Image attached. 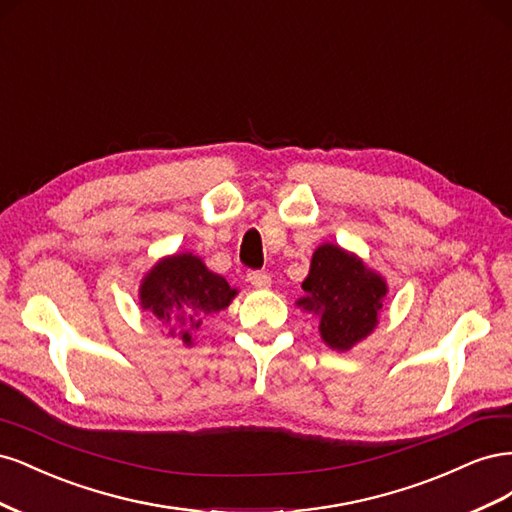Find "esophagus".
<instances>
[{
  "label": "esophagus",
  "mask_w": 512,
  "mask_h": 512,
  "mask_svg": "<svg viewBox=\"0 0 512 512\" xmlns=\"http://www.w3.org/2000/svg\"><path fill=\"white\" fill-rule=\"evenodd\" d=\"M247 282H250L256 288H269L271 277L265 271H250V273H247Z\"/></svg>",
  "instance_id": "34e87169"
}]
</instances>
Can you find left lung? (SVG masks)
Returning <instances> with one entry per match:
<instances>
[{
    "instance_id": "left-lung-1",
    "label": "left lung",
    "mask_w": 512,
    "mask_h": 512,
    "mask_svg": "<svg viewBox=\"0 0 512 512\" xmlns=\"http://www.w3.org/2000/svg\"><path fill=\"white\" fill-rule=\"evenodd\" d=\"M297 307L320 318V337L331 350L348 352L380 322L389 284L361 256L335 243H322L309 262Z\"/></svg>"
}]
</instances>
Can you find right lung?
Returning <instances> with one entry per match:
<instances>
[{"mask_svg": "<svg viewBox=\"0 0 512 512\" xmlns=\"http://www.w3.org/2000/svg\"><path fill=\"white\" fill-rule=\"evenodd\" d=\"M237 288L213 273L200 256L177 252L160 258L141 280L138 301L145 312L177 337L183 346H194V335L203 322L226 309L237 297Z\"/></svg>", "mask_w": 512, "mask_h": 512, "instance_id": "obj_1", "label": "right lung"}]
</instances>
